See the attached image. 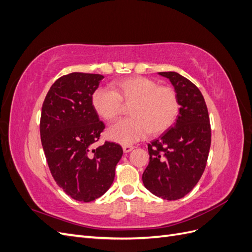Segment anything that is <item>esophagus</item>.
Masks as SVG:
<instances>
[{
  "instance_id": "1",
  "label": "esophagus",
  "mask_w": 252,
  "mask_h": 252,
  "mask_svg": "<svg viewBox=\"0 0 252 252\" xmlns=\"http://www.w3.org/2000/svg\"><path fill=\"white\" fill-rule=\"evenodd\" d=\"M133 148H134V146H132V145H123V150L125 154H127V152H129V151H131Z\"/></svg>"
}]
</instances>
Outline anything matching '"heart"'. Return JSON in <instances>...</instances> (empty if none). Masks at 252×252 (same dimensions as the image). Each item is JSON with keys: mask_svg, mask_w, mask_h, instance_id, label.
Here are the masks:
<instances>
[{"mask_svg": "<svg viewBox=\"0 0 252 252\" xmlns=\"http://www.w3.org/2000/svg\"><path fill=\"white\" fill-rule=\"evenodd\" d=\"M91 105L96 114L107 122L117 121L123 106H129L130 118L109 128L113 141L130 144L148 132L157 135L167 130L179 113V100L169 86L158 85L146 77H130L114 82L111 90L97 88L91 95Z\"/></svg>", "mask_w": 252, "mask_h": 252, "instance_id": "b5f03b06", "label": "heart"}]
</instances>
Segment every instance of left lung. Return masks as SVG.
Masks as SVG:
<instances>
[{
  "instance_id": "obj_1",
  "label": "left lung",
  "mask_w": 252,
  "mask_h": 252,
  "mask_svg": "<svg viewBox=\"0 0 252 252\" xmlns=\"http://www.w3.org/2000/svg\"><path fill=\"white\" fill-rule=\"evenodd\" d=\"M158 74L173 85L180 114L173 126L148 144L149 164L142 180L151 193L174 201L189 193L200 181L208 158L211 128L200 89L178 72Z\"/></svg>"
}]
</instances>
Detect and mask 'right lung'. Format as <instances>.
<instances>
[{"label":"right lung","instance_id":"add662e5","mask_svg":"<svg viewBox=\"0 0 252 252\" xmlns=\"http://www.w3.org/2000/svg\"><path fill=\"white\" fill-rule=\"evenodd\" d=\"M103 78L84 72L63 75L52 84L42 106L41 142L52 177L66 194L85 203L110 188L123 156L113 142L93 148L105 129L91 105Z\"/></svg>","mask_w":252,"mask_h":252}]
</instances>
